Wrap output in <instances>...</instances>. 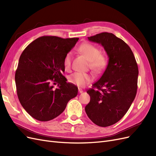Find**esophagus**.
Listing matches in <instances>:
<instances>
[{
    "label": "esophagus",
    "mask_w": 156,
    "mask_h": 156,
    "mask_svg": "<svg viewBox=\"0 0 156 156\" xmlns=\"http://www.w3.org/2000/svg\"><path fill=\"white\" fill-rule=\"evenodd\" d=\"M79 93H83V90L81 89V88H79Z\"/></svg>",
    "instance_id": "obj_1"
}]
</instances>
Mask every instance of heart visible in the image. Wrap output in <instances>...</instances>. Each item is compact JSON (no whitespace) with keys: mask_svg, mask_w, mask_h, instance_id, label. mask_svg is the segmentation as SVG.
<instances>
[{"mask_svg":"<svg viewBox=\"0 0 156 156\" xmlns=\"http://www.w3.org/2000/svg\"><path fill=\"white\" fill-rule=\"evenodd\" d=\"M79 51L90 61V66L93 70L101 72L105 68L107 63V58L104 55L100 54V49L96 45L84 43L79 47ZM72 56V53L69 52L64 57V66L66 70H68L71 67ZM92 79L93 77L91 75L81 72H75L69 77V83L80 87H84L87 84L91 82Z\"/></svg>","mask_w":156,"mask_h":156,"instance_id":"heart-1","label":"heart"}]
</instances>
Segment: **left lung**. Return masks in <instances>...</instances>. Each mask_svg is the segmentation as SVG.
<instances>
[{"label":"left lung","mask_w":156,"mask_h":156,"mask_svg":"<svg viewBox=\"0 0 156 156\" xmlns=\"http://www.w3.org/2000/svg\"><path fill=\"white\" fill-rule=\"evenodd\" d=\"M88 39L103 47L108 62L102 76L87 92L90 101L85 111L95 124L110 126L126 115L136 96L137 64L129 45L112 33H100Z\"/></svg>","instance_id":"8db88e82"}]
</instances>
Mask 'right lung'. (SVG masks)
I'll list each match as a JSON object with an SVG mask.
<instances>
[{"label":"right lung","instance_id":"obj_1","mask_svg":"<svg viewBox=\"0 0 156 156\" xmlns=\"http://www.w3.org/2000/svg\"><path fill=\"white\" fill-rule=\"evenodd\" d=\"M79 38L44 36L30 43L19 60L15 81L21 105L34 119L49 121L59 116L78 88L64 75L65 56ZM52 83H57L54 89Z\"/></svg>","mask_w":156,"mask_h":156}]
</instances>
